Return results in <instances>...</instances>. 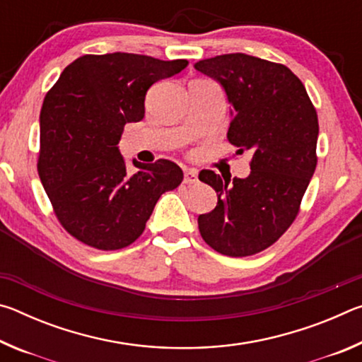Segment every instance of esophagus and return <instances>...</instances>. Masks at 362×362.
I'll return each mask as SVG.
<instances>
[{
	"label": "esophagus",
	"mask_w": 362,
	"mask_h": 362,
	"mask_svg": "<svg viewBox=\"0 0 362 362\" xmlns=\"http://www.w3.org/2000/svg\"><path fill=\"white\" fill-rule=\"evenodd\" d=\"M183 182L185 183H198V173H196L194 169H187L185 170V175H183Z\"/></svg>",
	"instance_id": "obj_1"
}]
</instances>
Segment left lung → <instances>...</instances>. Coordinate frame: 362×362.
<instances>
[{"mask_svg":"<svg viewBox=\"0 0 362 362\" xmlns=\"http://www.w3.org/2000/svg\"><path fill=\"white\" fill-rule=\"evenodd\" d=\"M222 86L231 105L226 137L238 155L252 153L246 179L201 170L217 206L198 217L203 240L230 257L254 255L276 243L296 220L316 169L320 124L302 81L286 65L247 54L194 64Z\"/></svg>","mask_w":362,"mask_h":362,"instance_id":"8db88e82","label":"left lung"}]
</instances>
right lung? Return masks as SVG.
Returning a JSON list of instances; mask_svg holds the SVG:
<instances>
[{
  "mask_svg": "<svg viewBox=\"0 0 362 362\" xmlns=\"http://www.w3.org/2000/svg\"><path fill=\"white\" fill-rule=\"evenodd\" d=\"M185 59L113 52L78 57L42 102L38 174L64 228L100 250L129 246L145 230L159 196L182 183L169 159H134L127 174L118 144L126 122L145 116L151 84L180 73Z\"/></svg>",
  "mask_w": 362,
  "mask_h": 362,
  "instance_id": "add662e5",
  "label": "right lung"
}]
</instances>
